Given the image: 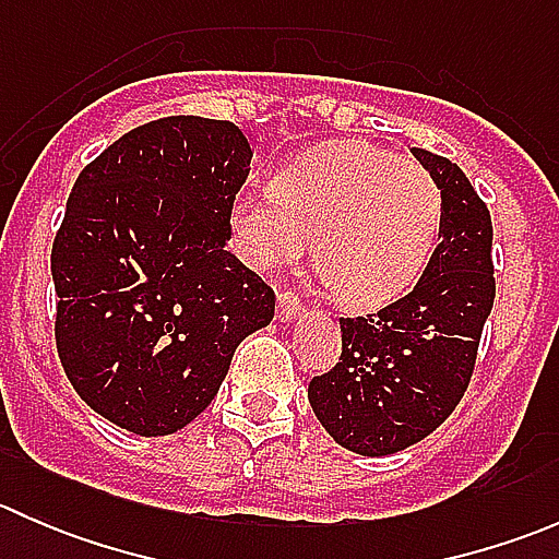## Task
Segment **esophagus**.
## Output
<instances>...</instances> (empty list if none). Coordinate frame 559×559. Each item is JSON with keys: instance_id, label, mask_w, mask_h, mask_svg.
I'll list each match as a JSON object with an SVG mask.
<instances>
[{"instance_id": "1", "label": "esophagus", "mask_w": 559, "mask_h": 559, "mask_svg": "<svg viewBox=\"0 0 559 559\" xmlns=\"http://www.w3.org/2000/svg\"><path fill=\"white\" fill-rule=\"evenodd\" d=\"M300 297L292 295V292H281L278 295V321H292L300 313Z\"/></svg>"}]
</instances>
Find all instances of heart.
Masks as SVG:
<instances>
[{
  "label": "heart",
  "instance_id": "obj_1",
  "mask_svg": "<svg viewBox=\"0 0 559 559\" xmlns=\"http://www.w3.org/2000/svg\"><path fill=\"white\" fill-rule=\"evenodd\" d=\"M443 227V191L419 162L370 143H330L286 165L273 194L240 191L233 246L248 267H316L346 306L397 300L425 273Z\"/></svg>",
  "mask_w": 559,
  "mask_h": 559
}]
</instances>
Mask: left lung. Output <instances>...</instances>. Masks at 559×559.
I'll return each mask as SVG.
<instances>
[{"instance_id":"1","label":"left lung","mask_w":559,"mask_h":559,"mask_svg":"<svg viewBox=\"0 0 559 559\" xmlns=\"http://www.w3.org/2000/svg\"><path fill=\"white\" fill-rule=\"evenodd\" d=\"M443 191L441 243L414 292L341 319V362L308 384L316 419L348 452L386 456L447 421L471 384L495 302L492 218L465 173L414 148Z\"/></svg>"}]
</instances>
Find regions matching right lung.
<instances>
[{
  "label": "right lung",
  "instance_id": "right-lung-1",
  "mask_svg": "<svg viewBox=\"0 0 559 559\" xmlns=\"http://www.w3.org/2000/svg\"><path fill=\"white\" fill-rule=\"evenodd\" d=\"M251 145L229 121L143 123L78 175L50 251L56 348L83 403L170 436L216 397L275 295L227 240Z\"/></svg>",
  "mask_w": 559,
  "mask_h": 559
}]
</instances>
